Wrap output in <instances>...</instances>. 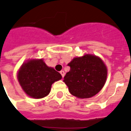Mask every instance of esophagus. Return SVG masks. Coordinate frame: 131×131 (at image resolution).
Here are the masks:
<instances>
[{
    "instance_id": "1",
    "label": "esophagus",
    "mask_w": 131,
    "mask_h": 131,
    "mask_svg": "<svg viewBox=\"0 0 131 131\" xmlns=\"http://www.w3.org/2000/svg\"><path fill=\"white\" fill-rule=\"evenodd\" d=\"M60 74L61 75V76H62V78L64 77V75H65V72L64 71H63V70H61V72H60Z\"/></svg>"
}]
</instances>
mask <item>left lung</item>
Listing matches in <instances>:
<instances>
[{"label": "left lung", "mask_w": 131, "mask_h": 131, "mask_svg": "<svg viewBox=\"0 0 131 131\" xmlns=\"http://www.w3.org/2000/svg\"><path fill=\"white\" fill-rule=\"evenodd\" d=\"M68 66L70 70L64 76L63 82L73 96L79 98H91L104 86L107 68L100 58L86 54L73 58Z\"/></svg>", "instance_id": "left-lung-1"}]
</instances>
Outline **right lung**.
<instances>
[{"instance_id": "obj_1", "label": "right lung", "mask_w": 131, "mask_h": 131, "mask_svg": "<svg viewBox=\"0 0 131 131\" xmlns=\"http://www.w3.org/2000/svg\"><path fill=\"white\" fill-rule=\"evenodd\" d=\"M17 78L23 91L28 96L42 98L49 94L53 83L62 77L41 59H31L23 63L18 72Z\"/></svg>"}]
</instances>
